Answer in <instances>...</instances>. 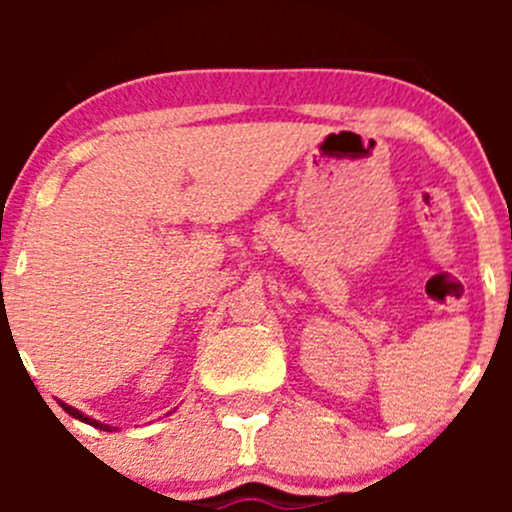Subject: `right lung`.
<instances>
[{"instance_id": "right-lung-1", "label": "right lung", "mask_w": 512, "mask_h": 512, "mask_svg": "<svg viewBox=\"0 0 512 512\" xmlns=\"http://www.w3.org/2000/svg\"><path fill=\"white\" fill-rule=\"evenodd\" d=\"M59 406H61V409L66 411V414H69V416H74V418H79V421H84V423H89V426H94V428H101V431H116V428H113V426H108V423H101V421H96V418H91V416L81 414L79 409H74V406L64 404V401H59Z\"/></svg>"}]
</instances>
